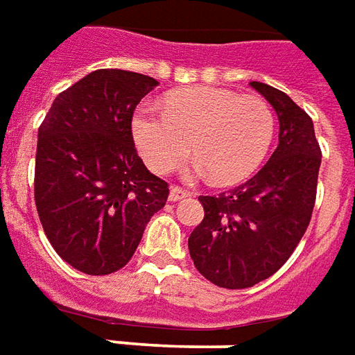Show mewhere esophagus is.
Instances as JSON below:
<instances>
[{"label":"esophagus","instance_id":"34e87169","mask_svg":"<svg viewBox=\"0 0 355 355\" xmlns=\"http://www.w3.org/2000/svg\"><path fill=\"white\" fill-rule=\"evenodd\" d=\"M185 197H189V193H187L185 189H182V187H175V185L170 187V200H172V202H178V200H182V198Z\"/></svg>","mask_w":355,"mask_h":355}]
</instances>
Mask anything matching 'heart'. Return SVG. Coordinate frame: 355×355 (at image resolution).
I'll list each match as a JSON object with an SVG mask.
<instances>
[{
	"label": "heart",
	"mask_w": 355,
	"mask_h": 355,
	"mask_svg": "<svg viewBox=\"0 0 355 355\" xmlns=\"http://www.w3.org/2000/svg\"><path fill=\"white\" fill-rule=\"evenodd\" d=\"M273 130V112L263 99L208 85L170 93L164 109L143 105L132 122L135 145L153 172L182 166L191 143L198 173L218 185L252 175L268 155Z\"/></svg>",
	"instance_id": "1"
}]
</instances>
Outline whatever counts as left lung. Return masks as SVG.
<instances>
[{
	"label": "left lung",
	"instance_id": "left-lung-1",
	"mask_svg": "<svg viewBox=\"0 0 355 355\" xmlns=\"http://www.w3.org/2000/svg\"><path fill=\"white\" fill-rule=\"evenodd\" d=\"M250 85L277 112V149L248 182L198 197L205 218L189 237L195 268L222 288L254 286L291 258L318 191L321 149L311 118L286 93L262 82Z\"/></svg>",
	"mask_w": 355,
	"mask_h": 355
}]
</instances>
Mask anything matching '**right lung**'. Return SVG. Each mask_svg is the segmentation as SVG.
<instances>
[{
	"mask_svg": "<svg viewBox=\"0 0 355 355\" xmlns=\"http://www.w3.org/2000/svg\"><path fill=\"white\" fill-rule=\"evenodd\" d=\"M155 78L118 69L59 93L37 130L34 198L55 252L74 270L109 275L130 262L168 183L137 157L132 116Z\"/></svg>",
	"mask_w": 355,
	"mask_h": 355,
	"instance_id": "right-lung-1",
	"label": "right lung"
}]
</instances>
